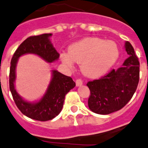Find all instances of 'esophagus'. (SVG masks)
Segmentation results:
<instances>
[{"label": "esophagus", "instance_id": "obj_1", "mask_svg": "<svg viewBox=\"0 0 148 148\" xmlns=\"http://www.w3.org/2000/svg\"><path fill=\"white\" fill-rule=\"evenodd\" d=\"M76 85L77 86H80V85H82V80L81 79H77L76 80Z\"/></svg>", "mask_w": 148, "mask_h": 148}]
</instances>
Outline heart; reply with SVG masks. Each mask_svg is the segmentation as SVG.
<instances>
[{
  "mask_svg": "<svg viewBox=\"0 0 148 148\" xmlns=\"http://www.w3.org/2000/svg\"><path fill=\"white\" fill-rule=\"evenodd\" d=\"M119 56L118 45L114 41H105L96 37H88L74 43L67 53L60 55L62 62L71 66L74 62L80 63L83 74L96 77L107 72Z\"/></svg>",
  "mask_w": 148,
  "mask_h": 148,
  "instance_id": "b5f03b06",
  "label": "heart"
}]
</instances>
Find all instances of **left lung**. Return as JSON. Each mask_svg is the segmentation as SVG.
Here are the masks:
<instances>
[{
  "mask_svg": "<svg viewBox=\"0 0 148 148\" xmlns=\"http://www.w3.org/2000/svg\"><path fill=\"white\" fill-rule=\"evenodd\" d=\"M125 47L129 57L122 67L87 83L90 91L88 107L93 112L108 114L120 110L134 94L139 80V62L131 43L126 41Z\"/></svg>",
  "mask_w": 148,
  "mask_h": 148,
  "instance_id": "8db88e82",
  "label": "left lung"
}]
</instances>
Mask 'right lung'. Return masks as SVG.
<instances>
[{
  "label": "right lung",
  "instance_id": "obj_1",
  "mask_svg": "<svg viewBox=\"0 0 148 148\" xmlns=\"http://www.w3.org/2000/svg\"><path fill=\"white\" fill-rule=\"evenodd\" d=\"M51 36V34H44L28 37L16 49L11 60L9 88L14 101L23 114L39 121H49L58 115L63 108L65 96L76 85L71 77L54 70L47 90L38 102L29 103L25 101L16 93L14 84L16 78L15 69L18 58L21 55L34 53L48 63H52L59 58L60 55L49 41V38Z\"/></svg>",
  "mask_w": 148,
  "mask_h": 148
}]
</instances>
